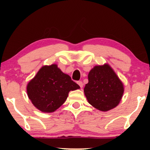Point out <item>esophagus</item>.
<instances>
[{"label": "esophagus", "mask_w": 150, "mask_h": 150, "mask_svg": "<svg viewBox=\"0 0 150 150\" xmlns=\"http://www.w3.org/2000/svg\"><path fill=\"white\" fill-rule=\"evenodd\" d=\"M77 84L80 86V88H82V87H83V83H82V81H78V82H77Z\"/></svg>", "instance_id": "obj_1"}]
</instances>
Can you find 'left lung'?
Returning <instances> with one entry per match:
<instances>
[{
  "label": "left lung",
  "instance_id": "8db88e82",
  "mask_svg": "<svg viewBox=\"0 0 150 150\" xmlns=\"http://www.w3.org/2000/svg\"><path fill=\"white\" fill-rule=\"evenodd\" d=\"M124 92L123 82L108 63L95 65L88 74L84 93L89 104L101 111L119 104Z\"/></svg>",
  "mask_w": 150,
  "mask_h": 150
}]
</instances>
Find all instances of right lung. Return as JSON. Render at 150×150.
Returning <instances> with one entry per match:
<instances>
[{"instance_id":"obj_1","label":"right lung","mask_w":150,"mask_h":150,"mask_svg":"<svg viewBox=\"0 0 150 150\" xmlns=\"http://www.w3.org/2000/svg\"><path fill=\"white\" fill-rule=\"evenodd\" d=\"M71 77L56 64L44 65L27 85L32 104L44 113H52L63 105L70 91L80 89Z\"/></svg>"}]
</instances>
